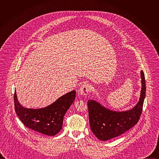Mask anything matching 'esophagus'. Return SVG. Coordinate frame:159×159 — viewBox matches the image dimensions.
Here are the masks:
<instances>
[{
    "instance_id": "obj_1",
    "label": "esophagus",
    "mask_w": 159,
    "mask_h": 159,
    "mask_svg": "<svg viewBox=\"0 0 159 159\" xmlns=\"http://www.w3.org/2000/svg\"><path fill=\"white\" fill-rule=\"evenodd\" d=\"M90 88H91V86H90L89 84L84 83L81 85V87L79 89V93L83 96L87 95L90 91Z\"/></svg>"
}]
</instances>
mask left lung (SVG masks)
Instances as JSON below:
<instances>
[{"instance_id": "obj_1", "label": "left lung", "mask_w": 159, "mask_h": 159, "mask_svg": "<svg viewBox=\"0 0 159 159\" xmlns=\"http://www.w3.org/2000/svg\"><path fill=\"white\" fill-rule=\"evenodd\" d=\"M142 90L139 102L133 109L122 112L109 110L98 102L88 100L90 126L96 137L102 141L115 138L137 124L142 112L146 93L145 79L141 71Z\"/></svg>"}]
</instances>
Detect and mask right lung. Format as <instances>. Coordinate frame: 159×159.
<instances>
[{
	"mask_svg": "<svg viewBox=\"0 0 159 159\" xmlns=\"http://www.w3.org/2000/svg\"><path fill=\"white\" fill-rule=\"evenodd\" d=\"M75 90H72L48 106L34 109L22 107L18 102L15 90V111L26 127L44 134L54 136L61 129L64 115L75 99Z\"/></svg>",
	"mask_w": 159,
	"mask_h": 159,
	"instance_id": "add662e5",
	"label": "right lung"
}]
</instances>
